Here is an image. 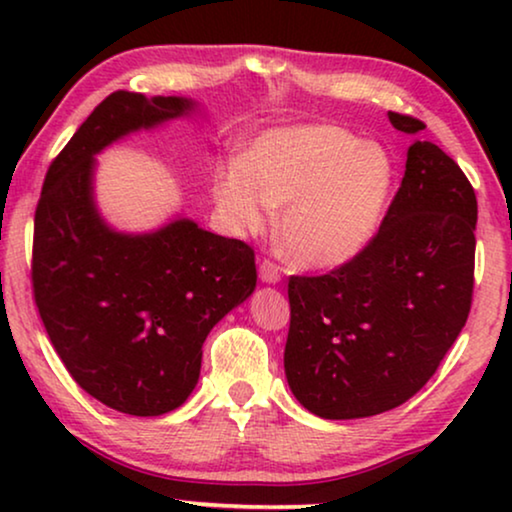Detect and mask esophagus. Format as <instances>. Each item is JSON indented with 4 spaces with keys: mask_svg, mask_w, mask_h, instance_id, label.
Returning <instances> with one entry per match:
<instances>
[{
    "mask_svg": "<svg viewBox=\"0 0 512 512\" xmlns=\"http://www.w3.org/2000/svg\"><path fill=\"white\" fill-rule=\"evenodd\" d=\"M258 275H261L263 284H277L282 279V268L272 261H263L261 268H258Z\"/></svg>",
    "mask_w": 512,
    "mask_h": 512,
    "instance_id": "obj_1",
    "label": "esophagus"
}]
</instances>
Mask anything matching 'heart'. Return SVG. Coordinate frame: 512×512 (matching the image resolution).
<instances>
[{
  "mask_svg": "<svg viewBox=\"0 0 512 512\" xmlns=\"http://www.w3.org/2000/svg\"><path fill=\"white\" fill-rule=\"evenodd\" d=\"M394 184L377 142L328 123L286 125L258 135L244 158L221 165L214 202L235 233H261L282 209L279 242L303 270H331L373 237Z\"/></svg>",
  "mask_w": 512,
  "mask_h": 512,
  "instance_id": "obj_1",
  "label": "heart"
}]
</instances>
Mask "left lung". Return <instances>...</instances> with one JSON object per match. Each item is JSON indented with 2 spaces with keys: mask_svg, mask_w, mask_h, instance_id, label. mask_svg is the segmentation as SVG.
<instances>
[{
  "mask_svg": "<svg viewBox=\"0 0 512 512\" xmlns=\"http://www.w3.org/2000/svg\"><path fill=\"white\" fill-rule=\"evenodd\" d=\"M396 130L424 123L389 111ZM478 200L461 167L415 139L380 230L352 261L291 277L286 382L324 419H359L408 401L464 328L473 298Z\"/></svg>",
  "mask_w": 512,
  "mask_h": 512,
  "instance_id": "obj_1",
  "label": "left lung"
}]
</instances>
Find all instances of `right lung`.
<instances>
[{"instance_id": "obj_1", "label": "right lung", "mask_w": 512, "mask_h": 512, "mask_svg": "<svg viewBox=\"0 0 512 512\" xmlns=\"http://www.w3.org/2000/svg\"><path fill=\"white\" fill-rule=\"evenodd\" d=\"M195 111L188 97L111 93L48 167L34 214L32 286L48 338L76 384L125 415L179 408L209 331L256 289L249 244L186 216L121 233L97 209V153Z\"/></svg>"}]
</instances>
